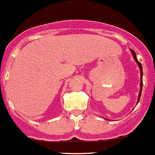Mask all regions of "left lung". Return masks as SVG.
Wrapping results in <instances>:
<instances>
[{
    "mask_svg": "<svg viewBox=\"0 0 155 155\" xmlns=\"http://www.w3.org/2000/svg\"><path fill=\"white\" fill-rule=\"evenodd\" d=\"M131 54H132L133 57H134V59L135 60V62H137V64L139 65V69H140V74H141V78H140V80H141V82H140V92H139V97H138V101L137 103H139V99H140V97H141V93H142V89H143V67H142V64L140 63V62L138 61L137 58H136V54H135V52L133 51L132 49H131Z\"/></svg>",
    "mask_w": 155,
    "mask_h": 155,
    "instance_id": "1",
    "label": "left lung"
}]
</instances>
